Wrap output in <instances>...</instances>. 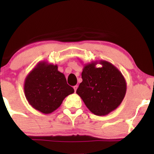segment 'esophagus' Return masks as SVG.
Masks as SVG:
<instances>
[{"label": "esophagus", "instance_id": "1", "mask_svg": "<svg viewBox=\"0 0 154 154\" xmlns=\"http://www.w3.org/2000/svg\"><path fill=\"white\" fill-rule=\"evenodd\" d=\"M77 88H78V85H75V86H73V89H74V91H75V92H76Z\"/></svg>", "mask_w": 154, "mask_h": 154}]
</instances>
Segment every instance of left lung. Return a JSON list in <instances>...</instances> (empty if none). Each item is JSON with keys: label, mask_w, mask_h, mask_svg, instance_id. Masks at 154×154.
<instances>
[{"label": "left lung", "mask_w": 154, "mask_h": 154, "mask_svg": "<svg viewBox=\"0 0 154 154\" xmlns=\"http://www.w3.org/2000/svg\"><path fill=\"white\" fill-rule=\"evenodd\" d=\"M99 63L102 67H97ZM83 81L76 93L87 108L97 116H106L114 111L125 97L127 84L122 73L111 63L95 61L84 65Z\"/></svg>", "instance_id": "8db88e82"}]
</instances>
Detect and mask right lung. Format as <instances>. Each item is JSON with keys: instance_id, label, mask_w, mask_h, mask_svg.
Masks as SVG:
<instances>
[{"instance_id": "add662e5", "label": "right lung", "mask_w": 154, "mask_h": 154, "mask_svg": "<svg viewBox=\"0 0 154 154\" xmlns=\"http://www.w3.org/2000/svg\"><path fill=\"white\" fill-rule=\"evenodd\" d=\"M24 90L29 104L45 114L57 109L64 98L74 92L57 65L46 61L38 63L26 75Z\"/></svg>"}]
</instances>
